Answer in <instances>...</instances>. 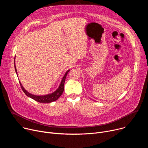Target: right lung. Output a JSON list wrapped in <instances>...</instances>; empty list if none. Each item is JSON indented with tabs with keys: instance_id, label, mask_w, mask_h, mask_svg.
Instances as JSON below:
<instances>
[{
	"instance_id": "right-lung-1",
	"label": "right lung",
	"mask_w": 148,
	"mask_h": 148,
	"mask_svg": "<svg viewBox=\"0 0 148 148\" xmlns=\"http://www.w3.org/2000/svg\"><path fill=\"white\" fill-rule=\"evenodd\" d=\"M16 57V56H15ZM14 69H15V71H16V73L17 75V70L16 68V65H15V57H14ZM70 71V70H67L66 71V73H65L64 75L63 76L61 82L60 84V86L58 87V88L53 92L47 94V95H34L32 94L31 93H29L27 90H26L25 89V88L23 87L22 84H21L20 81H19L20 86L22 87V90L23 91V92H25V94L29 97L33 99L34 100L40 102V103H50L52 102L53 101H55L56 100L58 99V98L62 95L63 91H64V82L66 81V76L67 75V74L69 73V72Z\"/></svg>"
}]
</instances>
